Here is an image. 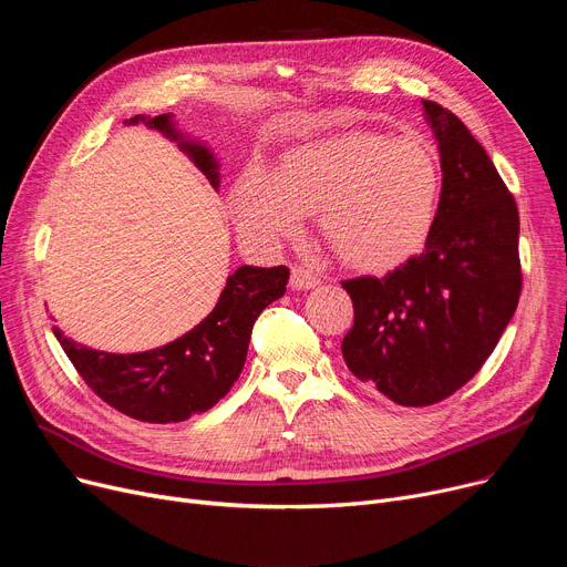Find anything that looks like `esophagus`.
I'll use <instances>...</instances> for the list:
<instances>
[{
  "mask_svg": "<svg viewBox=\"0 0 567 567\" xmlns=\"http://www.w3.org/2000/svg\"><path fill=\"white\" fill-rule=\"evenodd\" d=\"M319 282H321V278L312 271V268L301 266V264L291 266V287L293 289H312Z\"/></svg>",
  "mask_w": 567,
  "mask_h": 567,
  "instance_id": "34e87169",
  "label": "esophagus"
}]
</instances>
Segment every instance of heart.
<instances>
[{"mask_svg":"<svg viewBox=\"0 0 567 567\" xmlns=\"http://www.w3.org/2000/svg\"><path fill=\"white\" fill-rule=\"evenodd\" d=\"M441 186V158L427 140L347 131L289 148L274 174L248 167L234 184L231 212L261 244L299 234L303 214H315L347 266L385 274L427 244Z\"/></svg>","mask_w":567,"mask_h":567,"instance_id":"1","label":"heart"}]
</instances>
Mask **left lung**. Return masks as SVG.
Masks as SVG:
<instances>
[{
  "label": "left lung",
  "mask_w": 567,
  "mask_h": 567,
  "mask_svg": "<svg viewBox=\"0 0 567 567\" xmlns=\"http://www.w3.org/2000/svg\"><path fill=\"white\" fill-rule=\"evenodd\" d=\"M423 107L443 169L425 250L383 278L342 282L353 303L344 363L402 406L436 404L478 374L522 293L515 197L460 116Z\"/></svg>",
  "instance_id": "1"
}]
</instances>
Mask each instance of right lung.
Returning a JSON list of instances; mask_svg holds the SVG:
<instances>
[{"mask_svg":"<svg viewBox=\"0 0 567 567\" xmlns=\"http://www.w3.org/2000/svg\"><path fill=\"white\" fill-rule=\"evenodd\" d=\"M137 122L178 140L169 114L131 118V124ZM178 144L218 188L220 176L214 154L195 142L182 140ZM287 282V266L236 268L212 315L184 338L152 351L105 353L64 338L59 329L54 336L89 389L118 413L142 423L188 421L229 393L244 370L255 319L280 299Z\"/></svg>","mask_w":567,"mask_h":567,"instance_id":"1","label":"right lung"}]
</instances>
